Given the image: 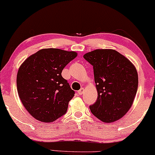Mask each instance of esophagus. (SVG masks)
I'll list each match as a JSON object with an SVG mask.
<instances>
[{"mask_svg": "<svg viewBox=\"0 0 155 155\" xmlns=\"http://www.w3.org/2000/svg\"><path fill=\"white\" fill-rule=\"evenodd\" d=\"M83 92H84V88H81L79 91H78V93L79 95H82L83 94Z\"/></svg>", "mask_w": 155, "mask_h": 155, "instance_id": "obj_1", "label": "esophagus"}]
</instances>
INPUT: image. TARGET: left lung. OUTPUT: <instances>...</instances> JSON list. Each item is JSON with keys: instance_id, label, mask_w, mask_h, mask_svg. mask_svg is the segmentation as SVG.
Instances as JSON below:
<instances>
[{"instance_id": "obj_1", "label": "left lung", "mask_w": 155, "mask_h": 155, "mask_svg": "<svg viewBox=\"0 0 155 155\" xmlns=\"http://www.w3.org/2000/svg\"><path fill=\"white\" fill-rule=\"evenodd\" d=\"M93 66L97 100L90 110L105 123L116 121L127 113L138 85V72L126 57L115 50L97 49L83 55Z\"/></svg>"}]
</instances>
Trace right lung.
Wrapping results in <instances>:
<instances>
[{
	"label": "right lung",
	"instance_id": "add662e5",
	"mask_svg": "<svg viewBox=\"0 0 155 155\" xmlns=\"http://www.w3.org/2000/svg\"><path fill=\"white\" fill-rule=\"evenodd\" d=\"M77 55L74 51L47 48L31 55L21 64L17 75V92L34 119L49 123L67 113L74 91L61 72Z\"/></svg>",
	"mask_w": 155,
	"mask_h": 155
}]
</instances>
